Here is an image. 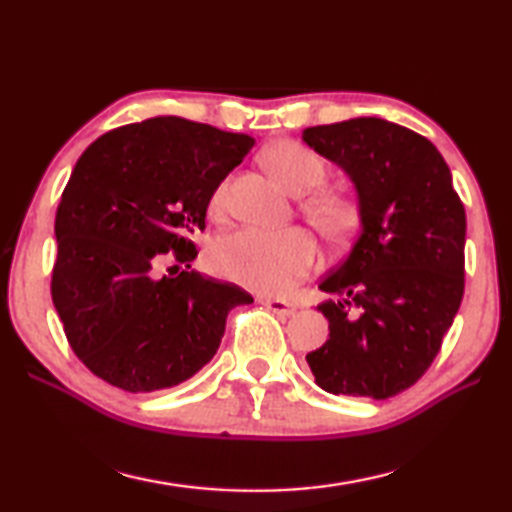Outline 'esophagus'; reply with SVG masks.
I'll return each instance as SVG.
<instances>
[{
	"label": "esophagus",
	"instance_id": "obj_1",
	"mask_svg": "<svg viewBox=\"0 0 512 512\" xmlns=\"http://www.w3.org/2000/svg\"><path fill=\"white\" fill-rule=\"evenodd\" d=\"M262 305H264L268 311H273V314L284 316V318H289V316L296 314V307L289 305L287 300H280V298H264Z\"/></svg>",
	"mask_w": 512,
	"mask_h": 512
}]
</instances>
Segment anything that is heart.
<instances>
[{
  "mask_svg": "<svg viewBox=\"0 0 512 512\" xmlns=\"http://www.w3.org/2000/svg\"><path fill=\"white\" fill-rule=\"evenodd\" d=\"M264 160L273 176L291 194L316 189L325 178V162L300 142H280L266 151ZM228 203V183L214 189L212 210ZM307 216L325 235H341L352 223V205L339 194H320L305 205ZM318 250L305 230L268 232L239 228L216 237L207 248V266L216 275L255 291H284L316 266Z\"/></svg>",
  "mask_w": 512,
  "mask_h": 512,
  "instance_id": "b5f03b06",
  "label": "heart"
}]
</instances>
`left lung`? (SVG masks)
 <instances>
[{
    "label": "left lung",
    "instance_id": "left-lung-1",
    "mask_svg": "<svg viewBox=\"0 0 512 512\" xmlns=\"http://www.w3.org/2000/svg\"><path fill=\"white\" fill-rule=\"evenodd\" d=\"M302 142L350 178L359 235L318 284L329 339L307 354L332 395L386 400L436 359L463 300L465 210L427 137L379 117L302 131Z\"/></svg>",
    "mask_w": 512,
    "mask_h": 512
}]
</instances>
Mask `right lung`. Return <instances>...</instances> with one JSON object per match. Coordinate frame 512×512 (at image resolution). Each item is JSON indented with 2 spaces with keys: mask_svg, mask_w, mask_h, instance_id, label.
Instances as JSON below:
<instances>
[{
  "mask_svg": "<svg viewBox=\"0 0 512 512\" xmlns=\"http://www.w3.org/2000/svg\"><path fill=\"white\" fill-rule=\"evenodd\" d=\"M253 144L155 117L101 135L76 162L56 212L51 298L76 357L103 381L128 393L183 384L219 350L228 311L253 302L189 271L214 189Z\"/></svg>",
  "mask_w": 512,
  "mask_h": 512,
  "instance_id": "1",
  "label": "right lung"
}]
</instances>
